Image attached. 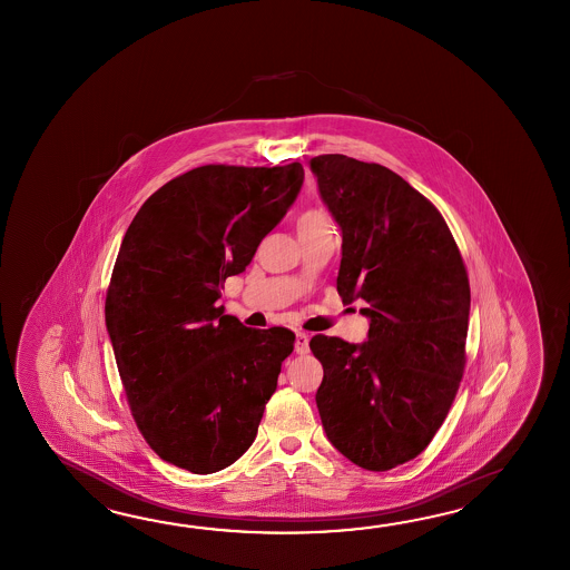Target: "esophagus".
Segmentation results:
<instances>
[{"mask_svg":"<svg viewBox=\"0 0 570 570\" xmlns=\"http://www.w3.org/2000/svg\"><path fill=\"white\" fill-rule=\"evenodd\" d=\"M307 351H309V334L297 332V336H295V352L297 354H307Z\"/></svg>","mask_w":570,"mask_h":570,"instance_id":"34e87169","label":"esophagus"}]
</instances>
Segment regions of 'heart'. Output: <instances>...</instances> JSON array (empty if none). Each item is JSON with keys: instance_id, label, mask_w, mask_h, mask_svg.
Instances as JSON below:
<instances>
[{"instance_id": "heart-1", "label": "heart", "mask_w": 570, "mask_h": 570, "mask_svg": "<svg viewBox=\"0 0 570 570\" xmlns=\"http://www.w3.org/2000/svg\"><path fill=\"white\" fill-rule=\"evenodd\" d=\"M332 230V219L326 212L322 209H305L297 218V234L302 236H312L317 232Z\"/></svg>"}]
</instances>
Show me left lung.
I'll return each mask as SVG.
<instances>
[{
	"label": "left lung",
	"mask_w": 570,
	"mask_h": 570,
	"mask_svg": "<svg viewBox=\"0 0 570 570\" xmlns=\"http://www.w3.org/2000/svg\"><path fill=\"white\" fill-rule=\"evenodd\" d=\"M342 230V302H366L368 340L314 336L315 393L334 449L366 471L412 461L436 436L464 373L471 287L436 206L397 173L344 155L309 160Z\"/></svg>",
	"instance_id": "obj_1"
}]
</instances>
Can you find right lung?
Masks as SVG:
<instances>
[{
    "label": "right lung",
    "mask_w": 570,
    "mask_h": 570,
    "mask_svg": "<svg viewBox=\"0 0 570 570\" xmlns=\"http://www.w3.org/2000/svg\"><path fill=\"white\" fill-rule=\"evenodd\" d=\"M302 183L299 163L204 165L150 195L124 234L106 326L134 422L179 469L216 473L255 442L295 334L243 326L216 302Z\"/></svg>",
    "instance_id": "right-lung-1"
}]
</instances>
